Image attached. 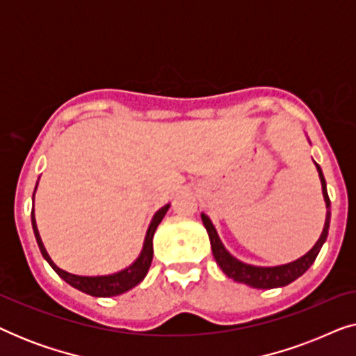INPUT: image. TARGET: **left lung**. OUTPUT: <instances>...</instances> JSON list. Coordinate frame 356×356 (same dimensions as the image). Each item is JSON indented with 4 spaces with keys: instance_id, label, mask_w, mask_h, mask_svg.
Returning <instances> with one entry per match:
<instances>
[{
    "instance_id": "left-lung-1",
    "label": "left lung",
    "mask_w": 356,
    "mask_h": 356,
    "mask_svg": "<svg viewBox=\"0 0 356 356\" xmlns=\"http://www.w3.org/2000/svg\"><path fill=\"white\" fill-rule=\"evenodd\" d=\"M314 165L321 179V188H323V197L325 202V222H324L323 232H321L319 240L314 243V246L311 248L306 254L298 257V259L286 262V264H280V266H254V264H248V262H243L238 259V257L233 256L232 252L223 246L220 236H218V233L216 230V227H213L211 218H209L206 213H201L202 223L207 230L209 240H211L212 254L216 257V262L222 269L223 274L230 277V279H233L235 282H240V284L252 286V289L267 290V289H279V286H285L291 284V282L303 275L305 272L313 266L314 259L319 254L321 248H323L325 240H327L329 225H330V201L327 196V186H325L323 170H321V167L316 162Z\"/></svg>"
}]
</instances>
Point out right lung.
<instances>
[{"mask_svg": "<svg viewBox=\"0 0 356 356\" xmlns=\"http://www.w3.org/2000/svg\"><path fill=\"white\" fill-rule=\"evenodd\" d=\"M35 191H37V186H35ZM35 191H33V197H35ZM168 209H170V204H165L163 207H160L159 211L154 213L152 220L149 223L147 232H145L143 250H140L139 256L136 257L133 264H129L128 267H124V269H121L118 272H113V274H106V275H77V274H71V272L67 270H63L61 267H58L55 262H53L50 254H48L45 250V245H43L40 233H38L35 213H33V211H32V228H33V233H35V240H37L38 248H40L42 256L45 257V261L51 266V269L55 270L56 274L66 282V284H70L71 286H74V289L84 291V293L90 296H97V298H108V296L123 295L131 289H134V286L139 285L140 282L144 280V277L147 275L150 262H152V257H154V246H152L154 233L157 230L159 223L162 222V218L165 217V213H167Z\"/></svg>", "mask_w": 356, "mask_h": 356, "instance_id": "1", "label": "right lung"}]
</instances>
